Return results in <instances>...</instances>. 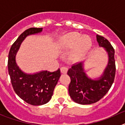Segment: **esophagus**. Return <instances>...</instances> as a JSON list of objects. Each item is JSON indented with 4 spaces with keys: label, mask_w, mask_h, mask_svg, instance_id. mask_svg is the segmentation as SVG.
I'll return each mask as SVG.
<instances>
[{
    "label": "esophagus",
    "mask_w": 125,
    "mask_h": 125,
    "mask_svg": "<svg viewBox=\"0 0 125 125\" xmlns=\"http://www.w3.org/2000/svg\"><path fill=\"white\" fill-rule=\"evenodd\" d=\"M68 71V68L65 67H62L60 68V72H61L62 73H66Z\"/></svg>",
    "instance_id": "esophagus-1"
}]
</instances>
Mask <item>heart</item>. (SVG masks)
<instances>
[{
    "label": "heart",
    "mask_w": 125,
    "mask_h": 125,
    "mask_svg": "<svg viewBox=\"0 0 125 125\" xmlns=\"http://www.w3.org/2000/svg\"><path fill=\"white\" fill-rule=\"evenodd\" d=\"M92 46V40L88 36L83 37L78 32H70L62 36L58 43L59 49L68 50L74 47L71 59L74 62L79 61L84 57Z\"/></svg>",
    "instance_id": "1"
}]
</instances>
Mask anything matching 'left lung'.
<instances>
[{"label":"left lung","mask_w":125,"mask_h":125,"mask_svg":"<svg viewBox=\"0 0 125 125\" xmlns=\"http://www.w3.org/2000/svg\"><path fill=\"white\" fill-rule=\"evenodd\" d=\"M96 40L100 47H104L108 53L109 62L103 76L98 80L88 78L83 72L82 63H75L69 68L67 74L71 82L68 86L70 97L76 103L90 104L102 99L112 86L116 73L115 50L110 42L102 36L97 35Z\"/></svg>","instance_id":"1"}]
</instances>
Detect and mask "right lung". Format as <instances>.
I'll return each mask as SVG.
<instances>
[{
    "mask_svg": "<svg viewBox=\"0 0 125 125\" xmlns=\"http://www.w3.org/2000/svg\"><path fill=\"white\" fill-rule=\"evenodd\" d=\"M42 31V28H30L23 32L11 46L8 59V70L13 90L23 101L35 106L45 104L50 101L61 75L60 70L58 68L53 72L42 71L34 75H27L17 65L15 54L27 36Z\"/></svg>",
    "mask_w": 125,
    "mask_h": 125,
    "instance_id": "right-lung-1",
    "label": "right lung"
}]
</instances>
